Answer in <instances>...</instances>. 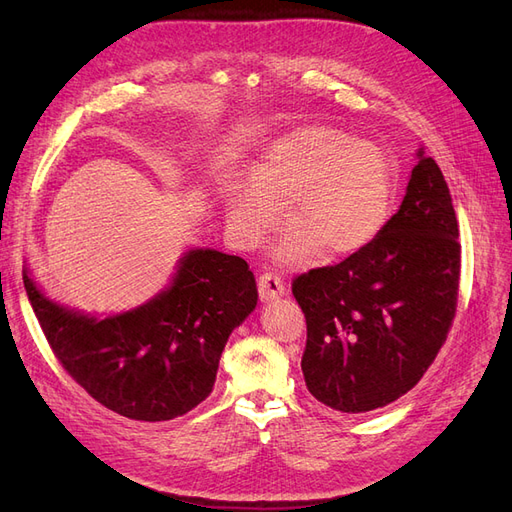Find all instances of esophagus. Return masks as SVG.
<instances>
[{"instance_id":"34e87169","label":"esophagus","mask_w":512,"mask_h":512,"mask_svg":"<svg viewBox=\"0 0 512 512\" xmlns=\"http://www.w3.org/2000/svg\"><path fill=\"white\" fill-rule=\"evenodd\" d=\"M286 292V284H284V277L277 275V273H262L258 277V294H260V301H273L277 297H282V294Z\"/></svg>"}]
</instances>
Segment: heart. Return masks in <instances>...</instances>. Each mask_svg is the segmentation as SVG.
<instances>
[{
  "mask_svg": "<svg viewBox=\"0 0 512 512\" xmlns=\"http://www.w3.org/2000/svg\"><path fill=\"white\" fill-rule=\"evenodd\" d=\"M393 173L384 151L339 130L305 128L262 153L252 183L226 190V224L241 247H256L280 222L294 224L277 243L286 265L318 252L348 256L374 241L389 220Z\"/></svg>",
  "mask_w": 512,
  "mask_h": 512,
  "instance_id": "1",
  "label": "heart"
}]
</instances>
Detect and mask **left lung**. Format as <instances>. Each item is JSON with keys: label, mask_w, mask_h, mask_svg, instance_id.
I'll list each match as a JSON object with an SVG mask.
<instances>
[{"label": "left lung", "mask_w": 512, "mask_h": 512, "mask_svg": "<svg viewBox=\"0 0 512 512\" xmlns=\"http://www.w3.org/2000/svg\"><path fill=\"white\" fill-rule=\"evenodd\" d=\"M399 211L363 250L294 277L307 322L305 384L324 406L361 414L406 395L453 327L461 245L440 166L418 151Z\"/></svg>", "instance_id": "1"}]
</instances>
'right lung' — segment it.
Masks as SVG:
<instances>
[{
    "label": "right lung",
    "instance_id": "right-lung-1",
    "mask_svg": "<svg viewBox=\"0 0 512 512\" xmlns=\"http://www.w3.org/2000/svg\"><path fill=\"white\" fill-rule=\"evenodd\" d=\"M29 303L57 361L98 404L134 421H170L213 391L232 329L258 290L239 256L192 250L168 290L104 320L68 312L23 275Z\"/></svg>",
    "mask_w": 512,
    "mask_h": 512
}]
</instances>
